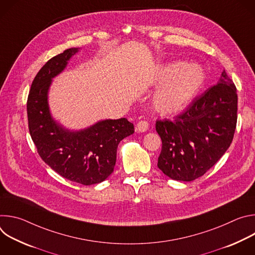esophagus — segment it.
Wrapping results in <instances>:
<instances>
[{"label": "esophagus", "mask_w": 255, "mask_h": 255, "mask_svg": "<svg viewBox=\"0 0 255 255\" xmlns=\"http://www.w3.org/2000/svg\"><path fill=\"white\" fill-rule=\"evenodd\" d=\"M148 127H149V124L147 121H140L138 124H137V131L140 132V133H144L146 132L148 130Z\"/></svg>", "instance_id": "esophagus-1"}]
</instances>
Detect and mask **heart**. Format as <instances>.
Returning a JSON list of instances; mask_svg holds the SVG:
<instances>
[{"instance_id": "b5f03b06", "label": "heart", "mask_w": 255, "mask_h": 255, "mask_svg": "<svg viewBox=\"0 0 255 255\" xmlns=\"http://www.w3.org/2000/svg\"><path fill=\"white\" fill-rule=\"evenodd\" d=\"M206 80L204 68L196 63L184 65L171 62L161 66L155 77L158 87L152 97L155 110L163 115H171L190 103Z\"/></svg>"}]
</instances>
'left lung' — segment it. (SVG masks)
Instances as JSON below:
<instances>
[{
  "mask_svg": "<svg viewBox=\"0 0 255 255\" xmlns=\"http://www.w3.org/2000/svg\"><path fill=\"white\" fill-rule=\"evenodd\" d=\"M237 122L236 88L225 69L217 85L196 98L173 121H156L162 141L158 168L174 180L192 181L219 160Z\"/></svg>",
  "mask_w": 255,
  "mask_h": 255,
  "instance_id": "left-lung-1",
  "label": "left lung"
}]
</instances>
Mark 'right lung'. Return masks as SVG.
Listing matches in <instances>:
<instances>
[{"mask_svg": "<svg viewBox=\"0 0 255 255\" xmlns=\"http://www.w3.org/2000/svg\"><path fill=\"white\" fill-rule=\"evenodd\" d=\"M80 50H64L38 71L29 92L27 115L31 138L42 160L64 178L91 186L102 183L113 172L118 144L134 133V126L126 118L105 119L72 130L52 117L48 103L52 80Z\"/></svg>", "mask_w": 255, "mask_h": 255, "instance_id": "right-lung-1", "label": "right lung"}]
</instances>
